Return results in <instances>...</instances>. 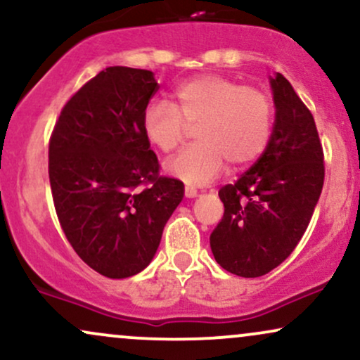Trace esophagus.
Wrapping results in <instances>:
<instances>
[{"label":"esophagus","instance_id":"34e87169","mask_svg":"<svg viewBox=\"0 0 360 360\" xmlns=\"http://www.w3.org/2000/svg\"><path fill=\"white\" fill-rule=\"evenodd\" d=\"M184 194H186V198H196L198 191H196V188H193V186H186Z\"/></svg>","mask_w":360,"mask_h":360}]
</instances>
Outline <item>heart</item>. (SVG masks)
Returning <instances> with one entry per match:
<instances>
[{"instance_id":"b5f03b06","label":"heart","mask_w":360,"mask_h":360,"mask_svg":"<svg viewBox=\"0 0 360 360\" xmlns=\"http://www.w3.org/2000/svg\"><path fill=\"white\" fill-rule=\"evenodd\" d=\"M174 102L150 101L142 132L161 153H172L196 125V144L186 147L166 171L188 184H206L226 166L245 167L265 153L274 131V103L258 86L223 75H196L172 90Z\"/></svg>"}]
</instances>
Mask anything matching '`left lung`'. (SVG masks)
I'll list each match as a JSON object with an SVG mask.
<instances>
[{"label": "left lung", "instance_id": "8db88e82", "mask_svg": "<svg viewBox=\"0 0 360 360\" xmlns=\"http://www.w3.org/2000/svg\"><path fill=\"white\" fill-rule=\"evenodd\" d=\"M275 124L265 153L219 189L224 214L210 243L229 274L255 278L290 257L322 193L326 164L317 125L281 73L271 79Z\"/></svg>", "mask_w": 360, "mask_h": 360}]
</instances>
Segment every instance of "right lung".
<instances>
[{
	"label": "right lung",
	"instance_id": "add662e5",
	"mask_svg": "<svg viewBox=\"0 0 360 360\" xmlns=\"http://www.w3.org/2000/svg\"><path fill=\"white\" fill-rule=\"evenodd\" d=\"M159 84L142 68L109 67L68 98L49 144L60 226L75 253L107 278L142 271L183 201L184 184L159 174L142 112Z\"/></svg>",
	"mask_w": 360,
	"mask_h": 360
}]
</instances>
